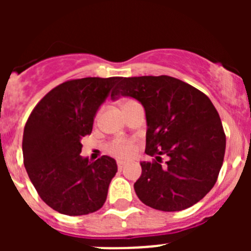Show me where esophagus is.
I'll use <instances>...</instances> for the list:
<instances>
[{"mask_svg": "<svg viewBox=\"0 0 251 251\" xmlns=\"http://www.w3.org/2000/svg\"><path fill=\"white\" fill-rule=\"evenodd\" d=\"M117 166H118V170L122 171L124 168V166H126V162L118 161V162H117Z\"/></svg>", "mask_w": 251, "mask_h": 251, "instance_id": "1", "label": "esophagus"}]
</instances>
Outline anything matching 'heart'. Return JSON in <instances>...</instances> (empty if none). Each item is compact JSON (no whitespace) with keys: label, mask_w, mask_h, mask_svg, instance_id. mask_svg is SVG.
Returning <instances> with one entry per match:
<instances>
[{"label":"heart","mask_w":251,"mask_h":251,"mask_svg":"<svg viewBox=\"0 0 251 251\" xmlns=\"http://www.w3.org/2000/svg\"><path fill=\"white\" fill-rule=\"evenodd\" d=\"M133 101L132 99H127V100H124L122 103V106H126L128 103ZM98 118V114L95 115V119ZM136 143L132 139L128 138H115L110 142L109 145H108V152L110 154H113L114 157H118V158L126 159L129 158L134 154L136 152Z\"/></svg>","instance_id":"b5f03b06"}]
</instances>
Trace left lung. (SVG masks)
Listing matches in <instances>:
<instances>
[{
  "label": "left lung",
  "mask_w": 251,
  "mask_h": 251,
  "mask_svg": "<svg viewBox=\"0 0 251 251\" xmlns=\"http://www.w3.org/2000/svg\"><path fill=\"white\" fill-rule=\"evenodd\" d=\"M136 98L147 118L146 153L134 191L145 205L181 211L203 199L216 183L226 136L216 108L206 94L176 77H121L112 93ZM168 157L165 165L161 156Z\"/></svg>",
  "instance_id": "8db88e82"
}]
</instances>
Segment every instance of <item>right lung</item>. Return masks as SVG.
Masks as SVG:
<instances>
[{
  "mask_svg": "<svg viewBox=\"0 0 251 251\" xmlns=\"http://www.w3.org/2000/svg\"><path fill=\"white\" fill-rule=\"evenodd\" d=\"M119 76L64 81L31 112L24 129V165L41 200L60 214L80 216L104 205L117 163L80 156L81 138L92 133L95 113Z\"/></svg>",
  "mask_w": 251,
  "mask_h": 251,
  "instance_id": "right-lung-1",
  "label": "right lung"
}]
</instances>
